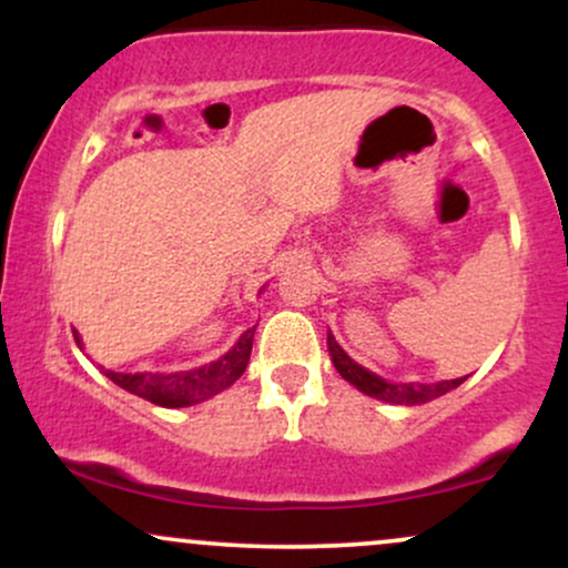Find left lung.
Wrapping results in <instances>:
<instances>
[{
  "mask_svg": "<svg viewBox=\"0 0 568 568\" xmlns=\"http://www.w3.org/2000/svg\"><path fill=\"white\" fill-rule=\"evenodd\" d=\"M328 352H331V361H334L336 371L342 374V379L355 384L363 395L376 397V400H384V403H397V406H416V403L435 400V397L452 393L454 387H459V384L465 382V376H462V379L438 382V384H419V382L393 384V382L382 379V376L371 374V371H366L363 366H357L347 352L338 347L336 338L331 334H328Z\"/></svg>",
  "mask_w": 568,
  "mask_h": 568,
  "instance_id": "8db88e82",
  "label": "left lung"
}]
</instances>
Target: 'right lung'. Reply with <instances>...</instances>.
<instances>
[{"instance_id": "add662e5", "label": "right lung", "mask_w": 568, "mask_h": 568, "mask_svg": "<svg viewBox=\"0 0 568 568\" xmlns=\"http://www.w3.org/2000/svg\"><path fill=\"white\" fill-rule=\"evenodd\" d=\"M253 334H256V325L247 328L224 357H219V361L207 363L202 368L179 371V374H114V371H106V376L114 384H120L122 389L154 403V406H194V403L207 400V397L219 395L221 389L232 387L245 374L247 361H251ZM74 338L77 344H82L80 336L74 334Z\"/></svg>"}]
</instances>
